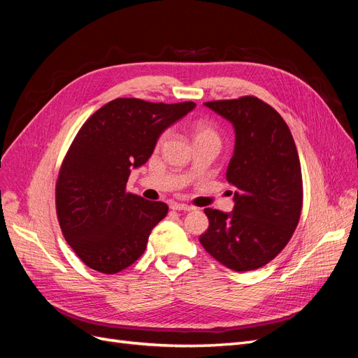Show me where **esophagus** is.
<instances>
[{"instance_id":"esophagus-1","label":"esophagus","mask_w":358,"mask_h":358,"mask_svg":"<svg viewBox=\"0 0 358 358\" xmlns=\"http://www.w3.org/2000/svg\"><path fill=\"white\" fill-rule=\"evenodd\" d=\"M170 208H171L173 210H183V212H189V210H192L191 206H188V204H183V203H171Z\"/></svg>"}]
</instances>
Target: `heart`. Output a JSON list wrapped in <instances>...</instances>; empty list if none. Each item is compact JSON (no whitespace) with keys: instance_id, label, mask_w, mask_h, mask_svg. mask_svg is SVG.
I'll use <instances>...</instances> for the list:
<instances>
[{"instance_id":"1","label":"heart","mask_w":358,"mask_h":358,"mask_svg":"<svg viewBox=\"0 0 358 358\" xmlns=\"http://www.w3.org/2000/svg\"><path fill=\"white\" fill-rule=\"evenodd\" d=\"M192 136H194V142H197V140L201 138H215V140H220L218 133H216V129L210 125V124H206V122H197L192 128ZM166 138V133L161 134L158 138V143H162Z\"/></svg>"}]
</instances>
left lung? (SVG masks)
<instances>
[{"instance_id":"1","label":"left lung","mask_w":358,"mask_h":358,"mask_svg":"<svg viewBox=\"0 0 358 358\" xmlns=\"http://www.w3.org/2000/svg\"><path fill=\"white\" fill-rule=\"evenodd\" d=\"M234 127L227 180L234 209H204L209 229L200 243L236 272L266 266L289 242L303 206L301 167L294 138L272 106L257 96L204 103Z\"/></svg>"}]
</instances>
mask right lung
<instances>
[{
    "label": "right lung",
    "mask_w": 358,
    "mask_h": 358,
    "mask_svg": "<svg viewBox=\"0 0 358 358\" xmlns=\"http://www.w3.org/2000/svg\"><path fill=\"white\" fill-rule=\"evenodd\" d=\"M196 103L116 99L79 129L62 161L55 203L61 231L82 262L113 275L136 263L169 206L127 191L131 169L143 166L167 127Z\"/></svg>",
    "instance_id": "1"
}]
</instances>
